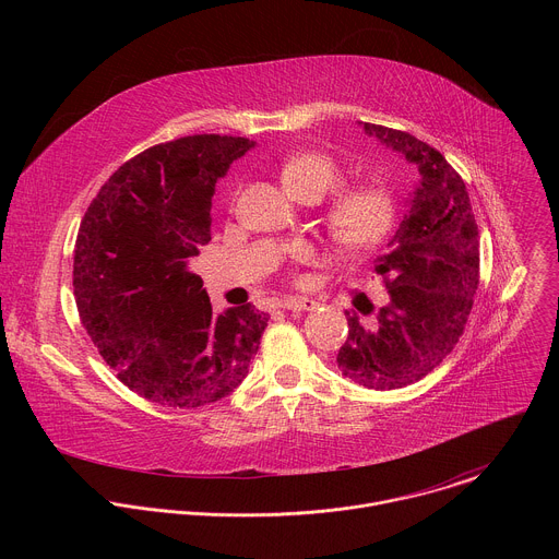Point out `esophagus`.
<instances>
[{"instance_id": "obj_1", "label": "esophagus", "mask_w": 559, "mask_h": 559, "mask_svg": "<svg viewBox=\"0 0 559 559\" xmlns=\"http://www.w3.org/2000/svg\"><path fill=\"white\" fill-rule=\"evenodd\" d=\"M316 300L313 298H296V296H292V298H287V300H283V309H287V311H311V309H316Z\"/></svg>"}]
</instances>
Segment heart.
Returning <instances> with one entry per match:
<instances>
[{
	"mask_svg": "<svg viewBox=\"0 0 559 559\" xmlns=\"http://www.w3.org/2000/svg\"><path fill=\"white\" fill-rule=\"evenodd\" d=\"M338 164L325 152H302L283 164V188L294 197H313L316 201L341 183ZM397 216V199L382 181H365L343 188L325 210V227L332 241L349 254L378 248L391 234ZM296 263H313L316 252L309 246H296Z\"/></svg>",
	"mask_w": 559,
	"mask_h": 559,
	"instance_id": "heart-1",
	"label": "heart"
}]
</instances>
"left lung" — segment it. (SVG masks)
<instances>
[{
	"mask_svg": "<svg viewBox=\"0 0 559 559\" xmlns=\"http://www.w3.org/2000/svg\"><path fill=\"white\" fill-rule=\"evenodd\" d=\"M362 128L420 173L391 250L376 261L389 300L373 321L347 311L336 356L345 378L389 391L425 378L457 345L480 283V234L462 177L436 147L403 130Z\"/></svg>",
	"mask_w": 559,
	"mask_h": 559,
	"instance_id": "left-lung-1",
	"label": "left lung"
}]
</instances>
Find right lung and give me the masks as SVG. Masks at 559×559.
I'll list each match as a JSON object with an SVG mask.
<instances>
[{"instance_id": "right-lung-1", "label": "right lung", "mask_w": 559, "mask_h": 559, "mask_svg": "<svg viewBox=\"0 0 559 559\" xmlns=\"http://www.w3.org/2000/svg\"><path fill=\"white\" fill-rule=\"evenodd\" d=\"M254 141L194 134L126 162L93 199L74 243L82 323L117 378L150 403L194 409L250 371L270 316L214 313L190 261L210 243L216 181Z\"/></svg>"}]
</instances>
